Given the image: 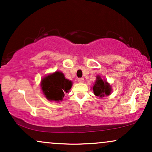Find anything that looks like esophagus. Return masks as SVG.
Returning a JSON list of instances; mask_svg holds the SVG:
<instances>
[{
	"mask_svg": "<svg viewBox=\"0 0 152 152\" xmlns=\"http://www.w3.org/2000/svg\"><path fill=\"white\" fill-rule=\"evenodd\" d=\"M78 81L79 82V83H83V82H84V78H79L78 79Z\"/></svg>",
	"mask_w": 152,
	"mask_h": 152,
	"instance_id": "1",
	"label": "esophagus"
}]
</instances>
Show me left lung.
<instances>
[{"label":"left lung","instance_id":"1","mask_svg":"<svg viewBox=\"0 0 152 152\" xmlns=\"http://www.w3.org/2000/svg\"><path fill=\"white\" fill-rule=\"evenodd\" d=\"M93 91L96 96L102 98L111 94V87L107 81L103 80L99 76H97L96 80L94 83Z\"/></svg>","mask_w":152,"mask_h":152}]
</instances>
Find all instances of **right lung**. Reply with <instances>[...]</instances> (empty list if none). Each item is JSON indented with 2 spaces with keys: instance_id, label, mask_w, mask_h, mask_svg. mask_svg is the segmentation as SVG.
<instances>
[{
  "instance_id": "obj_1",
  "label": "right lung",
  "mask_w": 152,
  "mask_h": 152,
  "mask_svg": "<svg viewBox=\"0 0 152 152\" xmlns=\"http://www.w3.org/2000/svg\"><path fill=\"white\" fill-rule=\"evenodd\" d=\"M41 86L48 100L60 102L71 89L72 82L66 79L62 72L56 71L42 78Z\"/></svg>"
}]
</instances>
